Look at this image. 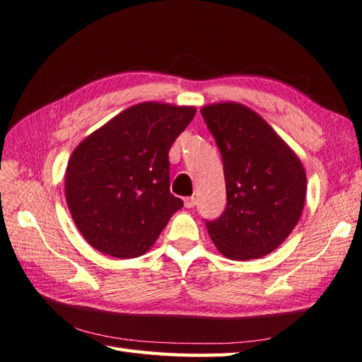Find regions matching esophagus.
<instances>
[{"instance_id":"esophagus-1","label":"esophagus","mask_w":362,"mask_h":362,"mask_svg":"<svg viewBox=\"0 0 362 362\" xmlns=\"http://www.w3.org/2000/svg\"><path fill=\"white\" fill-rule=\"evenodd\" d=\"M183 204H185L187 209H193V206L196 205V197H193V196L185 197V199H183Z\"/></svg>"}]
</instances>
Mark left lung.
Returning <instances> with one entry per match:
<instances>
[{"label":"left lung","instance_id":"1","mask_svg":"<svg viewBox=\"0 0 362 362\" xmlns=\"http://www.w3.org/2000/svg\"><path fill=\"white\" fill-rule=\"evenodd\" d=\"M202 117L224 163L227 206L206 222L216 249L228 259L266 257L302 216L306 173L297 153L250 107L227 101L204 105Z\"/></svg>","mask_w":362,"mask_h":362}]
</instances>
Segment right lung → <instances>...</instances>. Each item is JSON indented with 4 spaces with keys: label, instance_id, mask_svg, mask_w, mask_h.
Segmentation results:
<instances>
[{
    "label": "right lung",
    "instance_id": "1",
    "mask_svg": "<svg viewBox=\"0 0 362 362\" xmlns=\"http://www.w3.org/2000/svg\"><path fill=\"white\" fill-rule=\"evenodd\" d=\"M194 105L146 101L122 110L78 144L65 171L76 227L104 255H144L183 201L169 191L168 152Z\"/></svg>",
    "mask_w": 362,
    "mask_h": 362
}]
</instances>
